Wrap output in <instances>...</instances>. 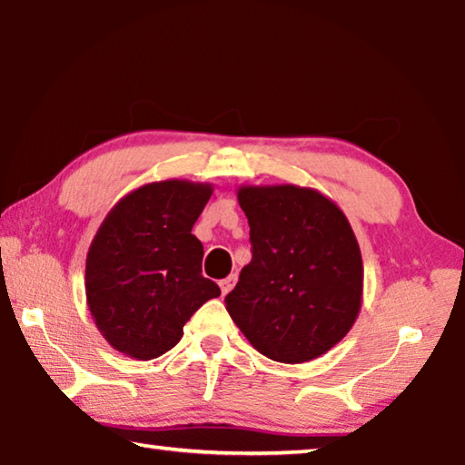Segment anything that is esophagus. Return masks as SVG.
Listing matches in <instances>:
<instances>
[{
  "instance_id": "obj_1",
  "label": "esophagus",
  "mask_w": 465,
  "mask_h": 465,
  "mask_svg": "<svg viewBox=\"0 0 465 465\" xmlns=\"http://www.w3.org/2000/svg\"><path fill=\"white\" fill-rule=\"evenodd\" d=\"M235 282H238V274H230V277H225L222 282H219V287H222V293L227 295L230 291L235 287Z\"/></svg>"
}]
</instances>
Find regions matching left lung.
I'll return each mask as SVG.
<instances>
[{
	"instance_id": "1",
	"label": "left lung",
	"mask_w": 465,
	"mask_h": 465,
	"mask_svg": "<svg viewBox=\"0 0 465 465\" xmlns=\"http://www.w3.org/2000/svg\"><path fill=\"white\" fill-rule=\"evenodd\" d=\"M252 261L225 297L235 326L279 363L318 359L349 334L363 303V258L349 219L316 188L240 186Z\"/></svg>"
}]
</instances>
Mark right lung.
<instances>
[{"instance_id":"obj_1","label":"right lung","mask_w":465,"mask_h":465,"mask_svg":"<svg viewBox=\"0 0 465 465\" xmlns=\"http://www.w3.org/2000/svg\"><path fill=\"white\" fill-rule=\"evenodd\" d=\"M213 184L162 180L135 188L110 209L85 258V302L114 351L137 361L168 352L204 302L222 295L203 277L193 225Z\"/></svg>"}]
</instances>
